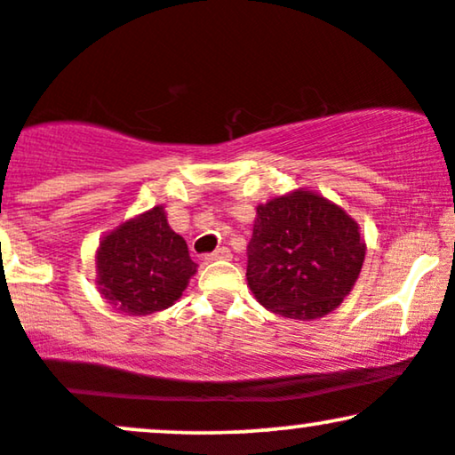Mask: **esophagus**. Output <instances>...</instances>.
<instances>
[{"instance_id": "1", "label": "esophagus", "mask_w": 455, "mask_h": 455, "mask_svg": "<svg viewBox=\"0 0 455 455\" xmlns=\"http://www.w3.org/2000/svg\"><path fill=\"white\" fill-rule=\"evenodd\" d=\"M231 259V250L228 248H218L216 251H212V254L205 256V260H228Z\"/></svg>"}]
</instances>
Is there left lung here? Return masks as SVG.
Returning <instances> with one entry per match:
<instances>
[{"mask_svg": "<svg viewBox=\"0 0 455 455\" xmlns=\"http://www.w3.org/2000/svg\"><path fill=\"white\" fill-rule=\"evenodd\" d=\"M248 286L290 320H320L354 290L366 254L358 222L315 190L297 188L256 207Z\"/></svg>", "mask_w": 455, "mask_h": 455, "instance_id": "1", "label": "left lung"}]
</instances>
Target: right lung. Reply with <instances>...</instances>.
<instances>
[{"label":"right lung","instance_id":"right-lung-1","mask_svg":"<svg viewBox=\"0 0 455 455\" xmlns=\"http://www.w3.org/2000/svg\"><path fill=\"white\" fill-rule=\"evenodd\" d=\"M95 271L101 297L120 314L150 315L182 297L196 265L182 235L169 227L165 207L155 205L103 235Z\"/></svg>","mask_w":455,"mask_h":455}]
</instances>
